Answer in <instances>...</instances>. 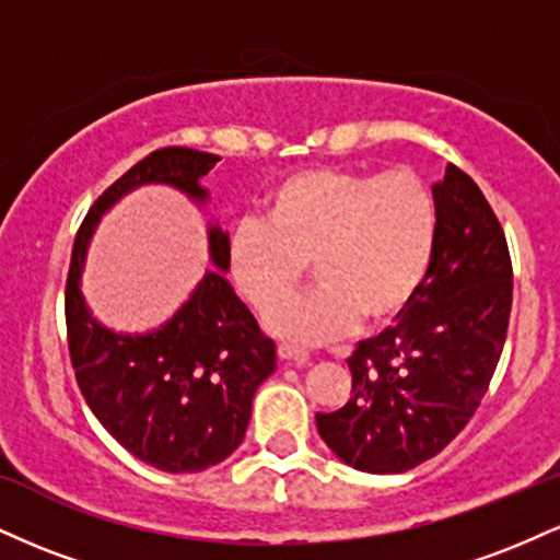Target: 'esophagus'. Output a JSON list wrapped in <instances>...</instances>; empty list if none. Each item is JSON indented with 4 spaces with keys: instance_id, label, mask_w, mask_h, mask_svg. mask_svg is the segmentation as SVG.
<instances>
[{
    "instance_id": "esophagus-1",
    "label": "esophagus",
    "mask_w": 560,
    "mask_h": 560,
    "mask_svg": "<svg viewBox=\"0 0 560 560\" xmlns=\"http://www.w3.org/2000/svg\"><path fill=\"white\" fill-rule=\"evenodd\" d=\"M279 358L287 363H305L307 361V352L302 350V347H294V345H279Z\"/></svg>"
}]
</instances>
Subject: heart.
Segmentation results:
<instances>
[{
    "label": "heart",
    "instance_id": "b5f03b06",
    "mask_svg": "<svg viewBox=\"0 0 560 560\" xmlns=\"http://www.w3.org/2000/svg\"><path fill=\"white\" fill-rule=\"evenodd\" d=\"M229 236V273L242 300L271 316L304 280L311 299L268 326L294 345L316 347L365 320L384 326L413 300L432 258L436 213L429 186L408 168L374 173L311 168L289 173Z\"/></svg>",
    "mask_w": 560,
    "mask_h": 560
}]
</instances>
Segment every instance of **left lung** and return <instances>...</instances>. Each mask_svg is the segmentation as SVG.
I'll use <instances>...</instances> for the list:
<instances>
[{
  "mask_svg": "<svg viewBox=\"0 0 560 560\" xmlns=\"http://www.w3.org/2000/svg\"><path fill=\"white\" fill-rule=\"evenodd\" d=\"M432 195L436 229L421 287L395 326L347 358L345 408L316 413L320 440L358 471L400 474L447 447L479 408L505 345L513 268L503 226L455 165Z\"/></svg>",
  "mask_w": 560,
  "mask_h": 560,
  "instance_id": "obj_1",
  "label": "left lung"
}]
</instances>
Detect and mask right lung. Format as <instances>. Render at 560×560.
<instances>
[{"label":"right lung","mask_w":560,"mask_h":560,"mask_svg":"<svg viewBox=\"0 0 560 560\" xmlns=\"http://www.w3.org/2000/svg\"><path fill=\"white\" fill-rule=\"evenodd\" d=\"M218 155L163 147L102 191L83 218L66 281L68 350L83 400L133 458L168 474L205 471L242 445L255 389L276 371V345L260 331L229 279V234L208 229L210 260L189 300L155 331L118 334L102 326L81 294L86 249L100 218L144 184H165L197 205L199 178Z\"/></svg>","instance_id":"add662e5"}]
</instances>
